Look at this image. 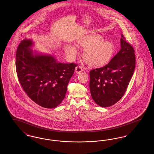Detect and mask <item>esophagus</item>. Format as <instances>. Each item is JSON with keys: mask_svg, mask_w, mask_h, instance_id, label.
Wrapping results in <instances>:
<instances>
[{"mask_svg": "<svg viewBox=\"0 0 154 154\" xmlns=\"http://www.w3.org/2000/svg\"><path fill=\"white\" fill-rule=\"evenodd\" d=\"M82 71V67L81 66H77L75 69V72L77 74L80 73Z\"/></svg>", "mask_w": 154, "mask_h": 154, "instance_id": "1", "label": "esophagus"}]
</instances>
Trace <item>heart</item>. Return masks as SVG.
I'll use <instances>...</instances> for the list:
<instances>
[{"label": "heart", "mask_w": 154, "mask_h": 154, "mask_svg": "<svg viewBox=\"0 0 154 154\" xmlns=\"http://www.w3.org/2000/svg\"><path fill=\"white\" fill-rule=\"evenodd\" d=\"M75 46L84 49L82 58L91 67H99L106 65L112 58L114 45L111 42L104 40L102 36L98 34H90L79 38ZM73 45L66 44L64 51L69 58L73 59L78 54V50Z\"/></svg>", "instance_id": "b5f03b06"}]
</instances>
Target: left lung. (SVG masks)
Here are the masks:
<instances>
[{
	"label": "left lung",
	"instance_id": "left-lung-1",
	"mask_svg": "<svg viewBox=\"0 0 154 154\" xmlns=\"http://www.w3.org/2000/svg\"><path fill=\"white\" fill-rule=\"evenodd\" d=\"M121 50L106 66L89 72V88L95 102L107 107L124 96L135 68L134 50L122 35Z\"/></svg>",
	"mask_w": 154,
	"mask_h": 154
}]
</instances>
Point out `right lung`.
<instances>
[{
	"label": "right lung",
	"instance_id": "obj_1",
	"mask_svg": "<svg viewBox=\"0 0 154 154\" xmlns=\"http://www.w3.org/2000/svg\"><path fill=\"white\" fill-rule=\"evenodd\" d=\"M33 43L24 39L16 53V71L27 95L39 106L57 107L66 95L67 87L77 64L59 63L53 56L31 49Z\"/></svg>",
	"mask_w": 154,
	"mask_h": 154
}]
</instances>
